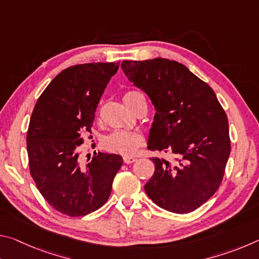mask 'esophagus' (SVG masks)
I'll use <instances>...</instances> for the list:
<instances>
[{"label":"esophagus","instance_id":"34e87169","mask_svg":"<svg viewBox=\"0 0 259 259\" xmlns=\"http://www.w3.org/2000/svg\"><path fill=\"white\" fill-rule=\"evenodd\" d=\"M123 161H124V163H126V164L133 163V162L136 161V157L130 156V155H125V156H123Z\"/></svg>","mask_w":259,"mask_h":259}]
</instances>
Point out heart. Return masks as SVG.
<instances>
[{"mask_svg": "<svg viewBox=\"0 0 259 259\" xmlns=\"http://www.w3.org/2000/svg\"><path fill=\"white\" fill-rule=\"evenodd\" d=\"M142 96L143 94L137 90H129L123 95V100L130 107L136 102V99ZM142 145L143 139L139 135L124 129L115 130L105 139V146L109 151L121 153V154H134Z\"/></svg>", "mask_w": 259, "mask_h": 259, "instance_id": "obj_1", "label": "heart"}]
</instances>
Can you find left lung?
Listing matches in <instances>:
<instances>
[{"mask_svg":"<svg viewBox=\"0 0 259 259\" xmlns=\"http://www.w3.org/2000/svg\"><path fill=\"white\" fill-rule=\"evenodd\" d=\"M121 67L155 108L147 148L175 156L151 157L155 171L146 194L171 212L198 209L218 190L231 153L224 109L211 88L178 61L123 60Z\"/></svg>","mask_w":259,"mask_h":259,"instance_id":"obj_1","label":"left lung"}]
</instances>
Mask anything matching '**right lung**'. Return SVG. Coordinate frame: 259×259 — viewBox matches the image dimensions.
I'll return each mask as SVG.
<instances>
[{
	"instance_id": "obj_1",
	"label": "right lung",
	"mask_w": 259,
	"mask_h": 259,
	"mask_svg": "<svg viewBox=\"0 0 259 259\" xmlns=\"http://www.w3.org/2000/svg\"><path fill=\"white\" fill-rule=\"evenodd\" d=\"M119 64L64 69L43 91L30 116L26 140L30 175L47 202L67 216H85L103 207L123 163L119 154L99 152L83 165L77 152Z\"/></svg>"
}]
</instances>
